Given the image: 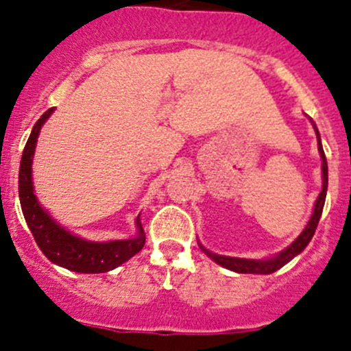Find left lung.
<instances>
[{
    "label": "left lung",
    "instance_id": "obj_1",
    "mask_svg": "<svg viewBox=\"0 0 351 351\" xmlns=\"http://www.w3.org/2000/svg\"><path fill=\"white\" fill-rule=\"evenodd\" d=\"M312 126H314L315 136H317V150L319 155H321V171H322V189L319 193L317 199L314 203V210H312L311 218H308L307 225H305L304 230L300 232L297 239L285 247L283 251H280L278 254L271 256V258L266 259H247V258H232V256H221V254H215V252L208 251L201 242H197L201 247V251L208 256L210 259H213L217 265L223 266V268L230 269V271L235 273H251V275H271L275 273L276 269H280L282 266H285L287 263H290L295 256L300 254L305 247L308 245L311 239L314 237V232L317 228L319 218L322 215V208H324V201H326V193H328V162H326V155L324 150H322V143H321V134H319L317 128H315L314 121L311 119Z\"/></svg>",
    "mask_w": 351,
    "mask_h": 351
}]
</instances>
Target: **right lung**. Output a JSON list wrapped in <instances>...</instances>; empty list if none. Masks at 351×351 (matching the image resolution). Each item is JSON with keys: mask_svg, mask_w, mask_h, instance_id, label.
<instances>
[{"mask_svg": "<svg viewBox=\"0 0 351 351\" xmlns=\"http://www.w3.org/2000/svg\"><path fill=\"white\" fill-rule=\"evenodd\" d=\"M53 112L54 107H51L40 116L30 133L25 148H23L19 172V196L23 217H25L27 225H29L37 245L51 263L75 273H107L126 263L128 259H131L143 249L145 230L140 215L134 221L136 225L134 237L123 239V241L97 242L86 241L78 234L66 230L47 213L46 208H43L34 193L32 162L40 128Z\"/></svg>", "mask_w": 351, "mask_h": 351, "instance_id": "right-lung-1", "label": "right lung"}]
</instances>
